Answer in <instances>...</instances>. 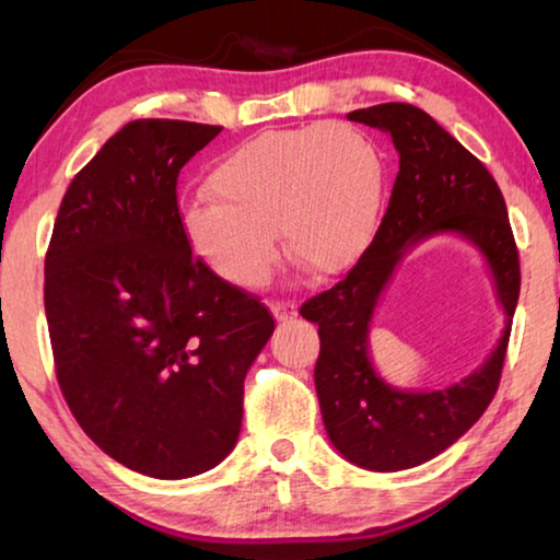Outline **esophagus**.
I'll use <instances>...</instances> for the list:
<instances>
[{
  "instance_id": "1",
  "label": "esophagus",
  "mask_w": 560,
  "mask_h": 560,
  "mask_svg": "<svg viewBox=\"0 0 560 560\" xmlns=\"http://www.w3.org/2000/svg\"><path fill=\"white\" fill-rule=\"evenodd\" d=\"M269 308H271V314L277 320H293L299 316L296 303H289V301H271Z\"/></svg>"
}]
</instances>
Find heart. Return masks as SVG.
<instances>
[{
  "instance_id": "b5f03b06",
  "label": "heart",
  "mask_w": 560,
  "mask_h": 560,
  "mask_svg": "<svg viewBox=\"0 0 560 560\" xmlns=\"http://www.w3.org/2000/svg\"><path fill=\"white\" fill-rule=\"evenodd\" d=\"M207 189L183 210V234L217 277L259 287L277 261V226L293 261L336 277L375 240L387 160L365 130L314 122L246 140L217 163Z\"/></svg>"
}]
</instances>
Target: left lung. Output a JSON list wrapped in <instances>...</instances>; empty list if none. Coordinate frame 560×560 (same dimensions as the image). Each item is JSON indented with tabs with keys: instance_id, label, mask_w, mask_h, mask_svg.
I'll return each mask as SVG.
<instances>
[{
	"instance_id": "left-lung-1",
	"label": "left lung",
	"mask_w": 560,
	"mask_h": 560,
	"mask_svg": "<svg viewBox=\"0 0 560 560\" xmlns=\"http://www.w3.org/2000/svg\"><path fill=\"white\" fill-rule=\"evenodd\" d=\"M348 120L387 132L400 173L363 259L303 303L301 316L318 324L314 381L328 440L358 467L400 471L452 447L494 400L521 289L518 252L497 179L432 116L410 103H381L348 113ZM434 233L462 235L482 252L508 326L488 363L464 382L430 394L397 392L374 371L366 334L396 264Z\"/></svg>"
}]
</instances>
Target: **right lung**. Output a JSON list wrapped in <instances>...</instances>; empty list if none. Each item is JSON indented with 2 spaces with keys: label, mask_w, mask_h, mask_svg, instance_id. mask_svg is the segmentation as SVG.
I'll list each match as a JSON object with an SVG mask.
<instances>
[{
  "label": "right lung",
  "mask_w": 560,
  "mask_h": 560,
  "mask_svg": "<svg viewBox=\"0 0 560 560\" xmlns=\"http://www.w3.org/2000/svg\"><path fill=\"white\" fill-rule=\"evenodd\" d=\"M220 126L132 120L66 189L44 261L56 377L75 422L120 462L187 479L234 450L244 377L273 334L264 303L183 234L177 175Z\"/></svg>",
  "instance_id": "obj_1"
}]
</instances>
